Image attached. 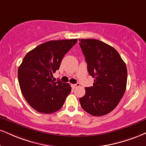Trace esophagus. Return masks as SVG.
I'll return each mask as SVG.
<instances>
[{
  "instance_id": "esophagus-1",
  "label": "esophagus",
  "mask_w": 146,
  "mask_h": 146,
  "mask_svg": "<svg viewBox=\"0 0 146 146\" xmlns=\"http://www.w3.org/2000/svg\"><path fill=\"white\" fill-rule=\"evenodd\" d=\"M80 86V84L79 83H77L75 84H71V86H72V88H76L77 87H79Z\"/></svg>"
}]
</instances>
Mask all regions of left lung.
<instances>
[{"label":"left lung","instance_id":"8db88e82","mask_svg":"<svg viewBox=\"0 0 146 146\" xmlns=\"http://www.w3.org/2000/svg\"><path fill=\"white\" fill-rule=\"evenodd\" d=\"M89 74L94 78L93 86L85 88L80 98L82 108L94 116L113 111L125 92L127 68L113 47L99 40L79 39Z\"/></svg>","mask_w":146,"mask_h":146}]
</instances>
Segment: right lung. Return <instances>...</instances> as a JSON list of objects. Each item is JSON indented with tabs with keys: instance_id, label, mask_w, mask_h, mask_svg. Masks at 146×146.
<instances>
[{
	"instance_id": "right-lung-1",
	"label": "right lung",
	"mask_w": 146,
	"mask_h": 146,
	"mask_svg": "<svg viewBox=\"0 0 146 146\" xmlns=\"http://www.w3.org/2000/svg\"><path fill=\"white\" fill-rule=\"evenodd\" d=\"M78 39L50 41L28 52L17 71L21 92L34 110L54 113L62 107L71 91L68 84L52 80L64 55Z\"/></svg>"
}]
</instances>
